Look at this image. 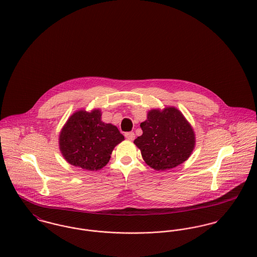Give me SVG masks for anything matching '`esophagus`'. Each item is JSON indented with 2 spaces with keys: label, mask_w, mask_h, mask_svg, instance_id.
<instances>
[{
  "label": "esophagus",
  "mask_w": 257,
  "mask_h": 257,
  "mask_svg": "<svg viewBox=\"0 0 257 257\" xmlns=\"http://www.w3.org/2000/svg\"><path fill=\"white\" fill-rule=\"evenodd\" d=\"M125 137L127 140L133 141L135 139V134H134V132H127V133H125Z\"/></svg>",
  "instance_id": "obj_1"
}]
</instances>
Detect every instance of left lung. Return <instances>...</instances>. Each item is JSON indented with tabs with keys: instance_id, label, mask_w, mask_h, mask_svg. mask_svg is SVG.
I'll use <instances>...</instances> for the list:
<instances>
[{
	"instance_id": "1",
	"label": "left lung",
	"mask_w": 257,
	"mask_h": 257,
	"mask_svg": "<svg viewBox=\"0 0 257 257\" xmlns=\"http://www.w3.org/2000/svg\"><path fill=\"white\" fill-rule=\"evenodd\" d=\"M142 136L134 144L148 166L157 171L171 170L185 162L194 149L193 129L174 107L151 110L141 123Z\"/></svg>"
}]
</instances>
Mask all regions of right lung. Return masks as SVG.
<instances>
[{
    "instance_id": "obj_1",
    "label": "right lung",
    "mask_w": 257,
    "mask_h": 257,
    "mask_svg": "<svg viewBox=\"0 0 257 257\" xmlns=\"http://www.w3.org/2000/svg\"><path fill=\"white\" fill-rule=\"evenodd\" d=\"M124 136L112 124L101 121L99 110H80L72 115L62 129L60 150L68 163L86 171L102 169L115 146Z\"/></svg>"
}]
</instances>
